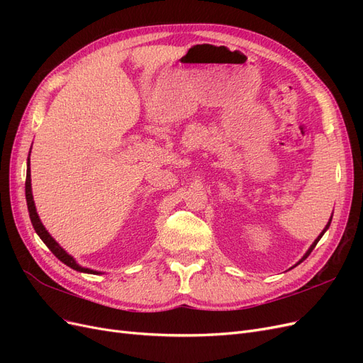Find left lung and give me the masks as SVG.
Masks as SVG:
<instances>
[{"mask_svg": "<svg viewBox=\"0 0 363 363\" xmlns=\"http://www.w3.org/2000/svg\"><path fill=\"white\" fill-rule=\"evenodd\" d=\"M330 223H332V218H330V219H328V223H327V225H325V227H324V230H323V232H321V233H320V236H318V238H316V239H315V242H313V244H312V245H311V248H309V250H307V251H306V255H304V256H303V259H301V260H300V262H303V260H304V259H306V257H307V256H309V255H311V252H312V250H313V248H315V247H316V244H318V240H320V239H321V238H323V235H324V233H325V232H327V228H328V227H330ZM300 262H298V263H296V265H300ZM296 265H295V267H296ZM292 268H294V267H292Z\"/></svg>", "mask_w": 363, "mask_h": 363, "instance_id": "8db88e82", "label": "left lung"}]
</instances>
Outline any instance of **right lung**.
<instances>
[{"instance_id": "right-lung-1", "label": "right lung", "mask_w": 363, "mask_h": 363, "mask_svg": "<svg viewBox=\"0 0 363 363\" xmlns=\"http://www.w3.org/2000/svg\"><path fill=\"white\" fill-rule=\"evenodd\" d=\"M27 179H26V200H27V207H28V213H30V219H31V224L35 227L36 233L39 235V238L43 240V244H45L54 256H56L60 262H63L65 265H68L69 268L75 269V271H80V272H87V274H100L98 271L89 269V268H83L80 267L79 263L74 260V257L71 255H68L67 251H65L54 238H51V235L47 232V228L43 227V224L40 223L39 215L36 212V206L35 201H33V194H31V179H30V156L27 159Z\"/></svg>"}]
</instances>
